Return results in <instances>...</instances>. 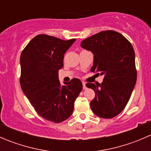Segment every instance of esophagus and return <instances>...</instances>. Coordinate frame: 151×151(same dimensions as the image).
Instances as JSON below:
<instances>
[{"label": "esophagus", "instance_id": "obj_1", "mask_svg": "<svg viewBox=\"0 0 151 151\" xmlns=\"http://www.w3.org/2000/svg\"><path fill=\"white\" fill-rule=\"evenodd\" d=\"M85 84H86V83H85V82H83V89L84 90H86L87 89V87H86V85H85Z\"/></svg>", "mask_w": 151, "mask_h": 151}]
</instances>
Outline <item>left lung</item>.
<instances>
[{"label":"left lung","instance_id":"1","mask_svg":"<svg viewBox=\"0 0 151 151\" xmlns=\"http://www.w3.org/2000/svg\"><path fill=\"white\" fill-rule=\"evenodd\" d=\"M81 47L93 53L91 71L104 76L101 84H86L96 93L91 101V109L100 118H114L126 107L136 84L133 47L115 30H104L90 36L81 42Z\"/></svg>","mask_w":151,"mask_h":151}]
</instances>
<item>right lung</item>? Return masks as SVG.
<instances>
[{
	"label": "right lung",
	"mask_w": 151,
	"mask_h": 151,
	"mask_svg": "<svg viewBox=\"0 0 151 151\" xmlns=\"http://www.w3.org/2000/svg\"><path fill=\"white\" fill-rule=\"evenodd\" d=\"M75 41L39 34L21 53V88L39 115L53 123H61L71 116L83 89L77 78L66 85L58 80V72L63 66L65 52Z\"/></svg>",
	"instance_id": "add662e5"
}]
</instances>
